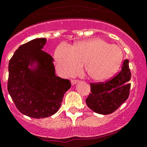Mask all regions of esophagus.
Segmentation results:
<instances>
[{
	"mask_svg": "<svg viewBox=\"0 0 147 147\" xmlns=\"http://www.w3.org/2000/svg\"><path fill=\"white\" fill-rule=\"evenodd\" d=\"M78 82V80H71V84L73 85V86H74V85L76 84Z\"/></svg>",
	"mask_w": 147,
	"mask_h": 147,
	"instance_id": "34e87169",
	"label": "esophagus"
}]
</instances>
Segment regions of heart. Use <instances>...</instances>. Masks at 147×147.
<instances>
[{"mask_svg": "<svg viewBox=\"0 0 147 147\" xmlns=\"http://www.w3.org/2000/svg\"><path fill=\"white\" fill-rule=\"evenodd\" d=\"M55 59L59 73L65 76L77 74L85 64L86 74L92 79L104 80L113 75L121 64L123 53L116 45H109L102 38L77 42L73 47L60 44Z\"/></svg>", "mask_w": 147, "mask_h": 147, "instance_id": "obj_1", "label": "heart"}]
</instances>
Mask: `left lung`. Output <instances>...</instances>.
I'll return each instance as SVG.
<instances>
[{"mask_svg":"<svg viewBox=\"0 0 147 147\" xmlns=\"http://www.w3.org/2000/svg\"><path fill=\"white\" fill-rule=\"evenodd\" d=\"M130 77L129 60L125 59L119 73L111 80L90 83L91 93L86 99L88 107L99 114L113 113L128 98Z\"/></svg>","mask_w":147,"mask_h":147,"instance_id":"obj_1","label":"left lung"}]
</instances>
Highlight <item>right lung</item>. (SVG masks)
Wrapping results in <instances>:
<instances>
[{
  "mask_svg": "<svg viewBox=\"0 0 147 147\" xmlns=\"http://www.w3.org/2000/svg\"><path fill=\"white\" fill-rule=\"evenodd\" d=\"M46 41L41 38L23 44L9 61V94L19 111L34 118L55 114L71 88L69 80L55 75L53 58L42 50ZM34 63L36 67L30 69Z\"/></svg>",
  "mask_w": 147,
  "mask_h": 147,
  "instance_id": "right-lung-1",
  "label": "right lung"
}]
</instances>
